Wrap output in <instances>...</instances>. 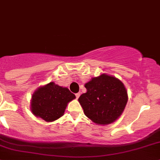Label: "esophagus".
I'll return each mask as SVG.
<instances>
[{
  "mask_svg": "<svg viewBox=\"0 0 160 160\" xmlns=\"http://www.w3.org/2000/svg\"><path fill=\"white\" fill-rule=\"evenodd\" d=\"M75 95H76V98H77V99H78L79 97H80V92H78V93H76Z\"/></svg>",
  "mask_w": 160,
  "mask_h": 160,
  "instance_id": "obj_1",
  "label": "esophagus"
}]
</instances>
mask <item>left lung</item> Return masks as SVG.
<instances>
[{"instance_id":"obj_1","label":"left lung","mask_w":160,"mask_h":160,"mask_svg":"<svg viewBox=\"0 0 160 160\" xmlns=\"http://www.w3.org/2000/svg\"><path fill=\"white\" fill-rule=\"evenodd\" d=\"M87 93L78 101L84 114L94 123L108 125L122 114L128 101L123 83L111 76L102 74L85 84Z\"/></svg>"}]
</instances>
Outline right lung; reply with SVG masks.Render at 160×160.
Here are the masks:
<instances>
[{
  "mask_svg": "<svg viewBox=\"0 0 160 160\" xmlns=\"http://www.w3.org/2000/svg\"><path fill=\"white\" fill-rule=\"evenodd\" d=\"M68 88L51 82L39 88L32 95V111L46 122H52L63 114L68 102L75 98Z\"/></svg>",
  "mask_w": 160,
  "mask_h": 160,
  "instance_id": "add662e5",
  "label": "right lung"
}]
</instances>
